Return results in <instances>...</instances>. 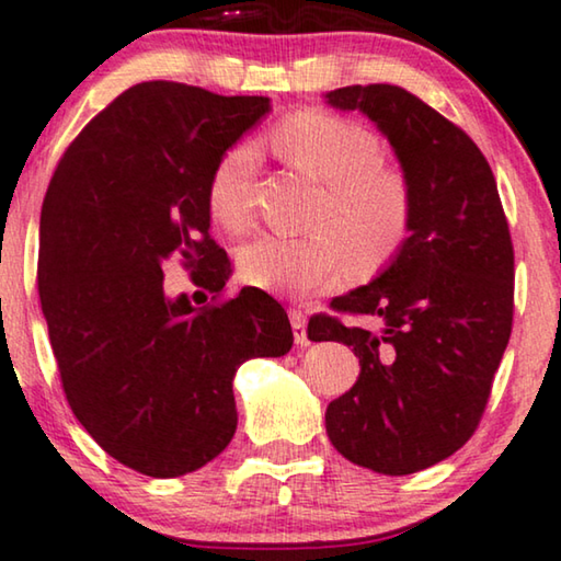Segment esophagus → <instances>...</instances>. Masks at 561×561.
Here are the masks:
<instances>
[{
	"mask_svg": "<svg viewBox=\"0 0 561 561\" xmlns=\"http://www.w3.org/2000/svg\"><path fill=\"white\" fill-rule=\"evenodd\" d=\"M290 327H294V339L298 346H308V336H306V316L298 308H290Z\"/></svg>",
	"mask_w": 561,
	"mask_h": 561,
	"instance_id": "1",
	"label": "esophagus"
}]
</instances>
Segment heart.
<instances>
[{
	"instance_id": "obj_1",
	"label": "heart",
	"mask_w": 561,
	"mask_h": 561,
	"mask_svg": "<svg viewBox=\"0 0 561 561\" xmlns=\"http://www.w3.org/2000/svg\"><path fill=\"white\" fill-rule=\"evenodd\" d=\"M273 149L294 172L321 184L316 234L248 242L238 263L250 286L304 296L334 283L348 261L356 271H371L400 250L412 222V190L400 169L381 161L375 134L334 113L304 111L275 128ZM255 164L253 146L238 144L209 174V215L227 232L250 225Z\"/></svg>"
}]
</instances>
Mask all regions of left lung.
Listing matches in <instances>:
<instances>
[{
    "mask_svg": "<svg viewBox=\"0 0 561 561\" xmlns=\"http://www.w3.org/2000/svg\"><path fill=\"white\" fill-rule=\"evenodd\" d=\"M359 111L392 146L412 190V222L375 280L331 300L379 329L308 321L311 341H341L359 379L327 408L334 448L356 466L410 476L476 433L514 319V245L496 180L466 131L404 88L348 85L323 95Z\"/></svg>",
    "mask_w": 561,
    "mask_h": 561,
    "instance_id": "obj_1",
    "label": "left lung"
}]
</instances>
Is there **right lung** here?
I'll list each match as a JSON object with an SVG mask.
<instances>
[{"mask_svg":"<svg viewBox=\"0 0 561 561\" xmlns=\"http://www.w3.org/2000/svg\"><path fill=\"white\" fill-rule=\"evenodd\" d=\"M265 113V95L139 83L78 134L47 186L37 286L65 397L88 435L144 476L220 456L238 427L234 371L294 346L286 311L261 288L202 308L164 290L174 255L203 273L197 286L225 288L207 182Z\"/></svg>","mask_w":561,"mask_h":561,"instance_id":"1","label":"right lung"}]
</instances>
